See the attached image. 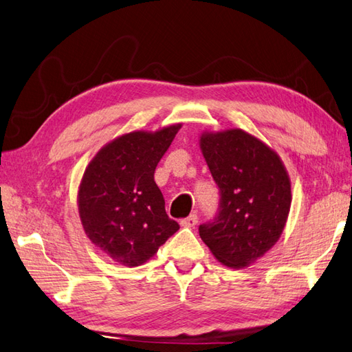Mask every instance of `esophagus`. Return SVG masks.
Here are the masks:
<instances>
[{"label": "esophagus", "instance_id": "1", "mask_svg": "<svg viewBox=\"0 0 352 352\" xmlns=\"http://www.w3.org/2000/svg\"><path fill=\"white\" fill-rule=\"evenodd\" d=\"M197 221H199L197 215H196V214H192V215H190V217L184 218V220L181 221V226H182V228H196Z\"/></svg>", "mask_w": 352, "mask_h": 352}]
</instances>
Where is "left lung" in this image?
<instances>
[{
    "label": "left lung",
    "instance_id": "1",
    "mask_svg": "<svg viewBox=\"0 0 352 352\" xmlns=\"http://www.w3.org/2000/svg\"><path fill=\"white\" fill-rule=\"evenodd\" d=\"M221 192L217 220L199 228L218 262L245 268L276 245L291 210V179L278 153L244 129L203 131L199 137Z\"/></svg>",
    "mask_w": 352,
    "mask_h": 352
}]
</instances>
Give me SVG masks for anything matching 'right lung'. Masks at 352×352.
I'll return each instance as SVG.
<instances>
[{
  "label": "right lung",
  "mask_w": 352,
  "mask_h": 352,
  "mask_svg": "<svg viewBox=\"0 0 352 352\" xmlns=\"http://www.w3.org/2000/svg\"><path fill=\"white\" fill-rule=\"evenodd\" d=\"M182 123L131 131L100 147L78 186V212L87 238L124 267L156 254L179 224L168 218L155 168Z\"/></svg>",
  "instance_id": "add662e5"
}]
</instances>
